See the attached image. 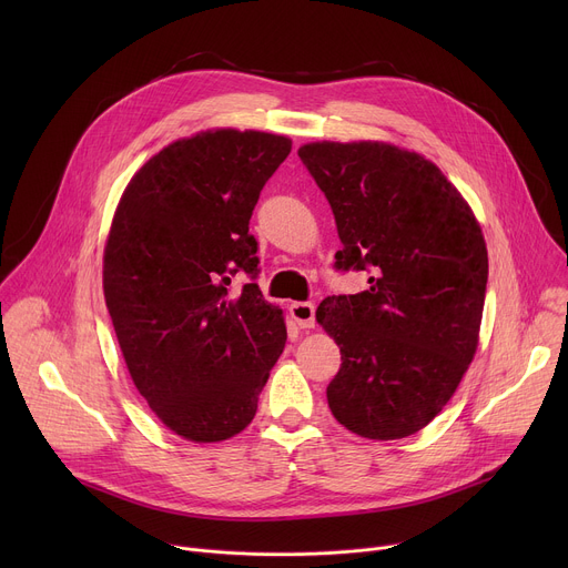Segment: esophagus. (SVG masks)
Returning <instances> with one entry per match:
<instances>
[{"label": "esophagus", "mask_w": 568, "mask_h": 568, "mask_svg": "<svg viewBox=\"0 0 568 568\" xmlns=\"http://www.w3.org/2000/svg\"><path fill=\"white\" fill-rule=\"evenodd\" d=\"M290 314L298 323V328H314V303L296 301L290 305Z\"/></svg>", "instance_id": "obj_1"}]
</instances>
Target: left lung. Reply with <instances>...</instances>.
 I'll use <instances>...</instances> for the list:
<instances>
[{
  "instance_id": "1",
  "label": "left lung",
  "mask_w": 568,
  "mask_h": 568,
  "mask_svg": "<svg viewBox=\"0 0 568 568\" xmlns=\"http://www.w3.org/2000/svg\"><path fill=\"white\" fill-rule=\"evenodd\" d=\"M298 156L335 213L344 245L335 267L371 274L364 292L316 310L342 351L331 412L364 438L412 436L443 412L478 346L488 285L480 226L418 152L316 141Z\"/></svg>"
}]
</instances>
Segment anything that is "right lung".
I'll return each mask as SVG.
<instances>
[{
	"label": "right lung",
	"instance_id": "right-lung-1",
	"mask_svg": "<svg viewBox=\"0 0 568 568\" xmlns=\"http://www.w3.org/2000/svg\"><path fill=\"white\" fill-rule=\"evenodd\" d=\"M292 141L206 130L156 152L130 180L103 256V292L136 390L178 436L245 429L287 339L263 298L250 220ZM253 281L233 295L230 278Z\"/></svg>",
	"mask_w": 568,
	"mask_h": 568
}]
</instances>
